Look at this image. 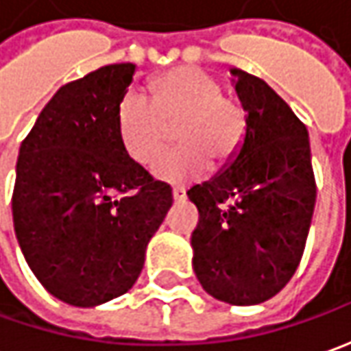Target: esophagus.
<instances>
[{"label":"esophagus","instance_id":"34e87169","mask_svg":"<svg viewBox=\"0 0 351 351\" xmlns=\"http://www.w3.org/2000/svg\"><path fill=\"white\" fill-rule=\"evenodd\" d=\"M173 198L175 202H182V199H186V190L182 186H175L173 188Z\"/></svg>","mask_w":351,"mask_h":351}]
</instances>
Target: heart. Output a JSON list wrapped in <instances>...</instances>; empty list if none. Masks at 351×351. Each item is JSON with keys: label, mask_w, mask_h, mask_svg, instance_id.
Masks as SVG:
<instances>
[{"label": "heart", "mask_w": 351, "mask_h": 351, "mask_svg": "<svg viewBox=\"0 0 351 351\" xmlns=\"http://www.w3.org/2000/svg\"><path fill=\"white\" fill-rule=\"evenodd\" d=\"M149 99L128 95L118 106V132L126 153L149 167L176 132L180 149L165 155L153 173L159 180L184 184L229 163L239 152L247 120L223 99L221 85L198 67H178L149 83Z\"/></svg>", "instance_id": "b5f03b06"}]
</instances>
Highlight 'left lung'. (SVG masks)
Wrapping results in <instances>:
<instances>
[{
  "mask_svg": "<svg viewBox=\"0 0 351 351\" xmlns=\"http://www.w3.org/2000/svg\"><path fill=\"white\" fill-rule=\"evenodd\" d=\"M247 110L237 155L212 180L188 190L199 219L192 233L202 287L231 305L282 291L301 262L317 202L305 124L272 87L231 69ZM233 199L231 206H225Z\"/></svg>",
  "mask_w": 351,
  "mask_h": 351,
  "instance_id": "left-lung-1",
  "label": "left lung"
}]
</instances>
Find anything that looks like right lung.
<instances>
[{"mask_svg":"<svg viewBox=\"0 0 351 351\" xmlns=\"http://www.w3.org/2000/svg\"><path fill=\"white\" fill-rule=\"evenodd\" d=\"M134 64L71 81L23 139L13 188L19 247L38 282L75 307L126 293L173 206V190L136 163L118 132Z\"/></svg>","mask_w":351,"mask_h":351,"instance_id":"add662e5","label":"right lung"}]
</instances>
